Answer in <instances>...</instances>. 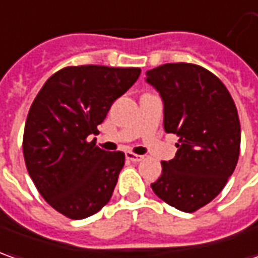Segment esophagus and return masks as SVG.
<instances>
[{
	"label": "esophagus",
	"instance_id": "obj_1",
	"mask_svg": "<svg viewBox=\"0 0 258 258\" xmlns=\"http://www.w3.org/2000/svg\"><path fill=\"white\" fill-rule=\"evenodd\" d=\"M125 158L128 159V161H131V162H140V161H143V155H137V154H134V152H127L125 154Z\"/></svg>",
	"mask_w": 258,
	"mask_h": 258
}]
</instances>
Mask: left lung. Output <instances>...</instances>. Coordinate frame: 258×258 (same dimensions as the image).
<instances>
[{"label":"left lung","mask_w":258,"mask_h":258,"mask_svg":"<svg viewBox=\"0 0 258 258\" xmlns=\"http://www.w3.org/2000/svg\"><path fill=\"white\" fill-rule=\"evenodd\" d=\"M147 83L164 103V128L179 137L176 155L162 161L154 194L192 213L225 188L237 165L240 121L230 93L209 70L192 63H166L147 72Z\"/></svg>","instance_id":"obj_1"}]
</instances>
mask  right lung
Here are the masks:
<instances>
[{
    "label": "right lung",
    "mask_w": 258,
    "mask_h": 258,
    "mask_svg": "<svg viewBox=\"0 0 258 258\" xmlns=\"http://www.w3.org/2000/svg\"><path fill=\"white\" fill-rule=\"evenodd\" d=\"M140 73L70 66L52 75L33 100L22 141L26 169L42 198L66 217L92 216L113 195L125 157L101 150L90 137Z\"/></svg>",
    "instance_id": "obj_1"
}]
</instances>
